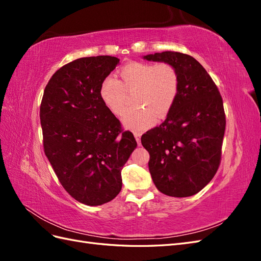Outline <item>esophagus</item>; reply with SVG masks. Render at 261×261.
Wrapping results in <instances>:
<instances>
[{"mask_svg": "<svg viewBox=\"0 0 261 261\" xmlns=\"http://www.w3.org/2000/svg\"><path fill=\"white\" fill-rule=\"evenodd\" d=\"M134 136H135L136 140H137V144L140 145V136H141V133H134Z\"/></svg>", "mask_w": 261, "mask_h": 261, "instance_id": "esophagus-1", "label": "esophagus"}]
</instances>
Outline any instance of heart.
<instances>
[{
  "label": "heart",
  "mask_w": 261,
  "mask_h": 261,
  "mask_svg": "<svg viewBox=\"0 0 261 261\" xmlns=\"http://www.w3.org/2000/svg\"><path fill=\"white\" fill-rule=\"evenodd\" d=\"M122 83L110 75L102 81L99 94L105 106L114 115H121L126 107V90H136L135 102L146 105L127 110L123 115L126 127L144 130L167 116L178 96L179 78L176 69L167 63L130 62L121 70Z\"/></svg>",
  "instance_id": "obj_1"
}]
</instances>
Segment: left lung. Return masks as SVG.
Listing matches in <instances>:
<instances>
[{"label":"left lung","instance_id":"obj_1","mask_svg":"<svg viewBox=\"0 0 261 261\" xmlns=\"http://www.w3.org/2000/svg\"><path fill=\"white\" fill-rule=\"evenodd\" d=\"M144 59L172 65L179 78L178 96L165 121L141 136L150 154V174L162 194L193 196L219 168L225 130L222 97L207 70L191 55L165 51Z\"/></svg>","mask_w":261,"mask_h":261}]
</instances>
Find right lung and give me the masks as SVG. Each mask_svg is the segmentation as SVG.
Segmentation results:
<instances>
[{
	"mask_svg": "<svg viewBox=\"0 0 261 261\" xmlns=\"http://www.w3.org/2000/svg\"><path fill=\"white\" fill-rule=\"evenodd\" d=\"M120 63L109 55L77 59L45 86L40 106L44 153L65 191L87 206L111 201L137 147L100 99L102 81Z\"/></svg>",
	"mask_w": 261,
	"mask_h": 261,
	"instance_id": "obj_1",
	"label": "right lung"
}]
</instances>
